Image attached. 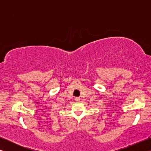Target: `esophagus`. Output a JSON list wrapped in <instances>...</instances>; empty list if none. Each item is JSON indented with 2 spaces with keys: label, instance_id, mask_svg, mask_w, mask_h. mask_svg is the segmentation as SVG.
<instances>
[{
  "label": "esophagus",
  "instance_id": "esophagus-1",
  "mask_svg": "<svg viewBox=\"0 0 151 151\" xmlns=\"http://www.w3.org/2000/svg\"><path fill=\"white\" fill-rule=\"evenodd\" d=\"M80 100H81V99H80L79 97H76V98H75V101H76V102L80 101Z\"/></svg>",
  "mask_w": 151,
  "mask_h": 151
}]
</instances>
